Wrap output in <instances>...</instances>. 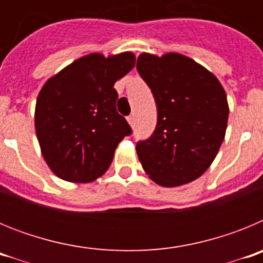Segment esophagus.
<instances>
[{"label":"esophagus","instance_id":"1","mask_svg":"<svg viewBox=\"0 0 263 263\" xmlns=\"http://www.w3.org/2000/svg\"><path fill=\"white\" fill-rule=\"evenodd\" d=\"M127 122H129L130 126H133V125H134V116H129V117H127Z\"/></svg>","mask_w":263,"mask_h":263}]
</instances>
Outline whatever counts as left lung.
<instances>
[{"label": "left lung", "mask_w": 263, "mask_h": 263, "mask_svg": "<svg viewBox=\"0 0 263 263\" xmlns=\"http://www.w3.org/2000/svg\"><path fill=\"white\" fill-rule=\"evenodd\" d=\"M137 69L154 95V133L137 143L145 173L162 187L187 184L205 173L221 146L229 106L212 72L191 58L143 52Z\"/></svg>", "instance_id": "obj_1"}]
</instances>
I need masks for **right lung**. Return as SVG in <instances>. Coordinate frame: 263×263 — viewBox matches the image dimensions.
Returning <instances> with one entry per match:
<instances>
[{"mask_svg": "<svg viewBox=\"0 0 263 263\" xmlns=\"http://www.w3.org/2000/svg\"><path fill=\"white\" fill-rule=\"evenodd\" d=\"M136 64L133 52L79 58L42 87L35 132L46 163L57 176L89 183L110 166L115 150L132 129L116 109L115 83Z\"/></svg>", "mask_w": 263, "mask_h": 263, "instance_id": "add662e5", "label": "right lung"}]
</instances>
